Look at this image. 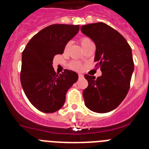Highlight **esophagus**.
Here are the masks:
<instances>
[{
	"label": "esophagus",
	"mask_w": 149,
	"mask_h": 149,
	"mask_svg": "<svg viewBox=\"0 0 149 149\" xmlns=\"http://www.w3.org/2000/svg\"><path fill=\"white\" fill-rule=\"evenodd\" d=\"M78 77H79V78L80 79V78H83V77H84V75L79 73V74H78Z\"/></svg>",
	"instance_id": "34e87169"
}]
</instances>
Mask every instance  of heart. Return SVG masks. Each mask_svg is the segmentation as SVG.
I'll use <instances>...</instances> for the list:
<instances>
[{
	"label": "heart",
	"instance_id": "b5f03b06",
	"mask_svg": "<svg viewBox=\"0 0 149 149\" xmlns=\"http://www.w3.org/2000/svg\"><path fill=\"white\" fill-rule=\"evenodd\" d=\"M91 42H91V39H90L89 38H87V37H82V38H80V39H79V43H80V45H81V46L83 48L85 47L86 45H87L89 43H91ZM69 46H70V43H66L65 45V47H64V52H65L67 51ZM70 66H71L72 69L76 70H79L82 68L81 65H80L79 63H76V62L72 63Z\"/></svg>",
	"mask_w": 149,
	"mask_h": 149
}]
</instances>
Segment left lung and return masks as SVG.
<instances>
[{
  "mask_svg": "<svg viewBox=\"0 0 149 149\" xmlns=\"http://www.w3.org/2000/svg\"><path fill=\"white\" fill-rule=\"evenodd\" d=\"M81 31L95 43V66L102 72L97 78L84 76L88 81L84 103L93 112L107 113L118 107L129 91L134 71L132 49L118 31L103 22L83 25Z\"/></svg>",
  "mask_w": 149,
  "mask_h": 149,
  "instance_id": "left-lung-1",
  "label": "left lung"
}]
</instances>
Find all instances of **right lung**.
Returning a JSON list of instances; mask_svg holds the SVG:
<instances>
[{
	"instance_id": "1",
	"label": "right lung",
	"mask_w": 149,
	"mask_h": 149,
	"mask_svg": "<svg viewBox=\"0 0 149 149\" xmlns=\"http://www.w3.org/2000/svg\"><path fill=\"white\" fill-rule=\"evenodd\" d=\"M79 25L52 24L35 35L22 52L21 84L27 98L38 111L53 113L63 106L68 90L78 79L65 70L56 74L52 60L63 54L65 44L79 31Z\"/></svg>"
}]
</instances>
